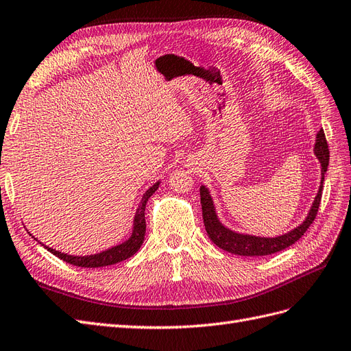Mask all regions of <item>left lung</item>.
I'll list each match as a JSON object with an SVG mask.
<instances>
[{"instance_id":"8db88e82","label":"left lung","mask_w":351,"mask_h":351,"mask_svg":"<svg viewBox=\"0 0 351 351\" xmlns=\"http://www.w3.org/2000/svg\"><path fill=\"white\" fill-rule=\"evenodd\" d=\"M313 153L320 163V185L316 193V197L313 199L312 206H310L308 213L306 215L304 220L298 226H295L291 231H288L282 235L278 237H257L237 232L225 226L216 213L215 202L210 194L208 188L206 185L199 186V195H202V208H203V220L208 238L219 247L225 250L228 253L238 254V256H269L285 250L287 247L293 245L295 241L304 235L307 228L312 225L317 215V208L320 204V197H322L324 189V179L329 163V149L326 144V138L322 129L316 134Z\"/></svg>"}]
</instances>
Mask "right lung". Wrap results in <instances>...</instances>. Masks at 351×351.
<instances>
[{
    "label": "right lung",
    "instance_id": "obj_1",
    "mask_svg": "<svg viewBox=\"0 0 351 351\" xmlns=\"http://www.w3.org/2000/svg\"><path fill=\"white\" fill-rule=\"evenodd\" d=\"M158 185H160V181H157L153 186H149L147 191L144 193L141 202H139V206L136 208V213L134 216L131 237H129L126 241L120 243V244H117L114 247H110V248L104 250V252H101V253L89 254V256L66 254V253H62V252H57V250L48 247V245L43 244V243L41 244L51 254L57 256L58 258L64 260V262H67L70 265L79 266V267H103V266H110V265H116L119 262H123V260L134 256L138 252V250L141 248V245L144 243V238H145V204L148 202V198L157 191ZM36 241H38V239H36Z\"/></svg>",
    "mask_w": 351,
    "mask_h": 351
}]
</instances>
